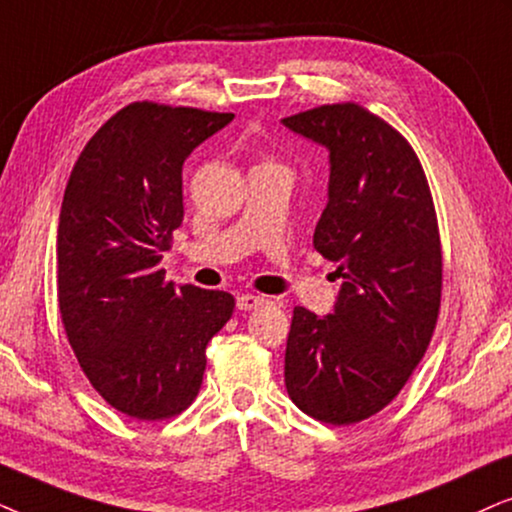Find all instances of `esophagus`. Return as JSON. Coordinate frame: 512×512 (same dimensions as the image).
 <instances>
[{
	"mask_svg": "<svg viewBox=\"0 0 512 512\" xmlns=\"http://www.w3.org/2000/svg\"><path fill=\"white\" fill-rule=\"evenodd\" d=\"M264 304H269V299L267 297H262V295H241L236 299V306L241 311H252V309H260V306H264Z\"/></svg>",
	"mask_w": 512,
	"mask_h": 512,
	"instance_id": "1",
	"label": "esophagus"
}]
</instances>
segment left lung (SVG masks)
<instances>
[{"mask_svg": "<svg viewBox=\"0 0 512 512\" xmlns=\"http://www.w3.org/2000/svg\"><path fill=\"white\" fill-rule=\"evenodd\" d=\"M283 126L330 154L313 248L342 278L327 316L295 306L285 388L313 419L358 424L391 403L431 344L442 290L431 189L410 142L356 102Z\"/></svg>", "mask_w": 512, "mask_h": 512, "instance_id": "8db88e82", "label": "left lung"}]
</instances>
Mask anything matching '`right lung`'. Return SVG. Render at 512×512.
I'll list each match as a JSON object with an SVG mask.
<instances>
[{
  "label": "right lung",
  "mask_w": 512,
  "mask_h": 512,
  "mask_svg": "<svg viewBox=\"0 0 512 512\" xmlns=\"http://www.w3.org/2000/svg\"><path fill=\"white\" fill-rule=\"evenodd\" d=\"M234 114L133 102L88 140L58 222V304L81 370L140 421L187 410L206 346L234 313L222 290L166 283L163 250L182 224V166Z\"/></svg>",
  "instance_id": "right-lung-1"
}]
</instances>
